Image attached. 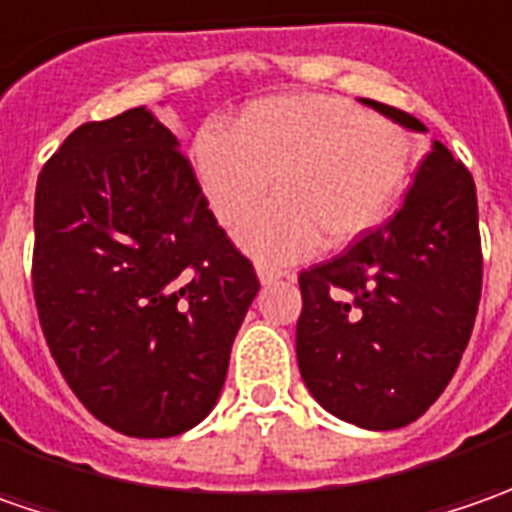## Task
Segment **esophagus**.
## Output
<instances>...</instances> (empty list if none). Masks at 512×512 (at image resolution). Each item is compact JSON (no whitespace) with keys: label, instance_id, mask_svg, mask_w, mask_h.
Instances as JSON below:
<instances>
[{"label":"esophagus","instance_id":"esophagus-1","mask_svg":"<svg viewBox=\"0 0 512 512\" xmlns=\"http://www.w3.org/2000/svg\"><path fill=\"white\" fill-rule=\"evenodd\" d=\"M256 273H259V282H262V285H270V282H276V279H290V276H293L290 270H279V267L270 265H256Z\"/></svg>","mask_w":512,"mask_h":512}]
</instances>
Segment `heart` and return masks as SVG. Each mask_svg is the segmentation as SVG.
Instances as JSON below:
<instances>
[{"label":"heart","mask_w":512,"mask_h":512,"mask_svg":"<svg viewBox=\"0 0 512 512\" xmlns=\"http://www.w3.org/2000/svg\"><path fill=\"white\" fill-rule=\"evenodd\" d=\"M193 170L216 219L242 230L262 262H293L325 245L342 247L382 225L407 185L410 130L344 96L293 93L250 102L225 130L193 139Z\"/></svg>","instance_id":"obj_1"}]
</instances>
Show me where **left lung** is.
<instances>
[{
  "label": "left lung",
  "instance_id": "1",
  "mask_svg": "<svg viewBox=\"0 0 512 512\" xmlns=\"http://www.w3.org/2000/svg\"><path fill=\"white\" fill-rule=\"evenodd\" d=\"M410 130L424 125L373 99ZM296 359L327 413L367 430L416 422L453 379L482 299V236L470 170L442 142L402 207L336 259L299 273Z\"/></svg>",
  "mask_w": 512,
  "mask_h": 512
}]
</instances>
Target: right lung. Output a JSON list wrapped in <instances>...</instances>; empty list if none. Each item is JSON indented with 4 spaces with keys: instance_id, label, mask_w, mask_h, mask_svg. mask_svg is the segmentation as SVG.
Masks as SVG:
<instances>
[{
    "instance_id": "right-lung-1",
    "label": "right lung",
    "mask_w": 512,
    "mask_h": 512,
    "mask_svg": "<svg viewBox=\"0 0 512 512\" xmlns=\"http://www.w3.org/2000/svg\"><path fill=\"white\" fill-rule=\"evenodd\" d=\"M33 299L76 399L136 439L199 424L259 293L193 165L148 108L85 122L45 162Z\"/></svg>"
}]
</instances>
